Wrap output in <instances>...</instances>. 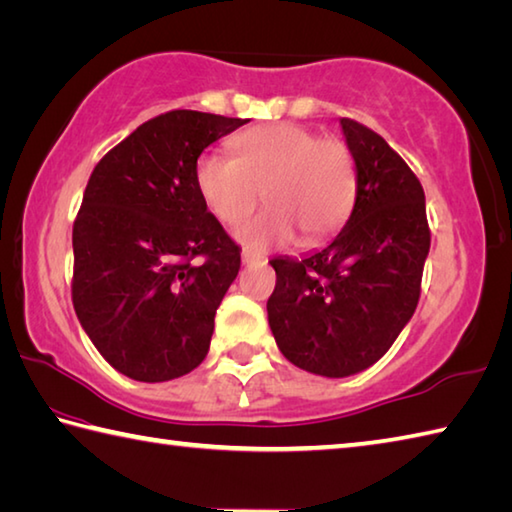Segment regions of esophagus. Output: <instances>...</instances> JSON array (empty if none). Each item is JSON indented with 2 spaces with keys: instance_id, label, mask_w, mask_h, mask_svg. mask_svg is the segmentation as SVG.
Listing matches in <instances>:
<instances>
[{
  "instance_id": "34e87169",
  "label": "esophagus",
  "mask_w": 512,
  "mask_h": 512,
  "mask_svg": "<svg viewBox=\"0 0 512 512\" xmlns=\"http://www.w3.org/2000/svg\"><path fill=\"white\" fill-rule=\"evenodd\" d=\"M240 260H243V265H254V263H265V258L260 254H254V252H243V256H240Z\"/></svg>"
}]
</instances>
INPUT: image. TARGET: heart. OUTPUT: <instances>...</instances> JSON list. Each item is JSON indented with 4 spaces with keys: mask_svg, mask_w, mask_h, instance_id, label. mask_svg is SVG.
<instances>
[{
    "mask_svg": "<svg viewBox=\"0 0 512 512\" xmlns=\"http://www.w3.org/2000/svg\"><path fill=\"white\" fill-rule=\"evenodd\" d=\"M234 158L205 153L196 162V185L220 223L238 225L256 209L260 194L269 207L236 231L240 245L263 252L303 236L321 245L350 218L356 200V165L350 147L318 138L301 124L278 122L249 129L231 140Z\"/></svg>",
    "mask_w": 512,
    "mask_h": 512,
    "instance_id": "obj_1",
    "label": "heart"
}]
</instances>
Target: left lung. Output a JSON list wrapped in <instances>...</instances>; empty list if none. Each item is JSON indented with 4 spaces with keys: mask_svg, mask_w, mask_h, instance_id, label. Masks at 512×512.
I'll use <instances>...</instances> for the list:
<instances>
[{
    "mask_svg": "<svg viewBox=\"0 0 512 512\" xmlns=\"http://www.w3.org/2000/svg\"><path fill=\"white\" fill-rule=\"evenodd\" d=\"M356 165V200L343 229L301 260H269L276 272L267 318L289 363L327 379L368 370L417 310L430 252L426 196L379 133L341 118Z\"/></svg>",
    "mask_w": 512,
    "mask_h": 512,
    "instance_id": "8db88e82",
    "label": "left lung"
}]
</instances>
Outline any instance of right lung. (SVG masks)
Returning a JSON list of instances; mask_svg holds the SVG:
<instances>
[{
	"label": "right lung",
	"mask_w": 512,
	"mask_h": 512,
	"mask_svg": "<svg viewBox=\"0 0 512 512\" xmlns=\"http://www.w3.org/2000/svg\"><path fill=\"white\" fill-rule=\"evenodd\" d=\"M247 122L162 113L91 173L73 225V307L98 352L133 381L178 379L209 352L240 249L207 211L196 162Z\"/></svg>",
	"instance_id": "1"
}]
</instances>
